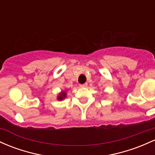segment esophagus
<instances>
[{"instance_id": "1", "label": "esophagus", "mask_w": 155, "mask_h": 155, "mask_svg": "<svg viewBox=\"0 0 155 155\" xmlns=\"http://www.w3.org/2000/svg\"><path fill=\"white\" fill-rule=\"evenodd\" d=\"M79 86H80L81 87H86L87 86V83H84V84H79Z\"/></svg>"}]
</instances>
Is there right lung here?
Wrapping results in <instances>:
<instances>
[{"mask_svg":"<svg viewBox=\"0 0 155 155\" xmlns=\"http://www.w3.org/2000/svg\"><path fill=\"white\" fill-rule=\"evenodd\" d=\"M65 96H66V93H64V92H62V93H60V95H59V96L58 97V99L59 100L63 99V98H65Z\"/></svg>","mask_w":155,"mask_h":155,"instance_id":"obj_1","label":"right lung"}]
</instances>
